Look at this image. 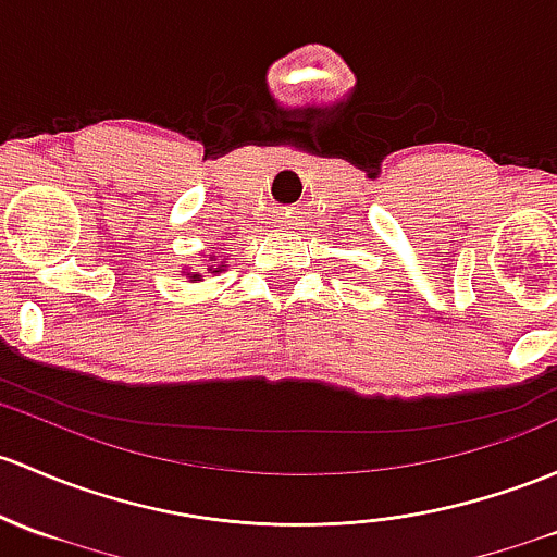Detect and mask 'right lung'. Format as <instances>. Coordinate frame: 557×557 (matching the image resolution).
<instances>
[{
    "label": "right lung",
    "mask_w": 557,
    "mask_h": 557,
    "mask_svg": "<svg viewBox=\"0 0 557 557\" xmlns=\"http://www.w3.org/2000/svg\"><path fill=\"white\" fill-rule=\"evenodd\" d=\"M205 261H208V272L210 274H221L224 272V267H226V261H221L219 263V256H202ZM186 277H189V283H200L202 280V272H195V269H186Z\"/></svg>",
    "instance_id": "right-lung-1"
}]
</instances>
